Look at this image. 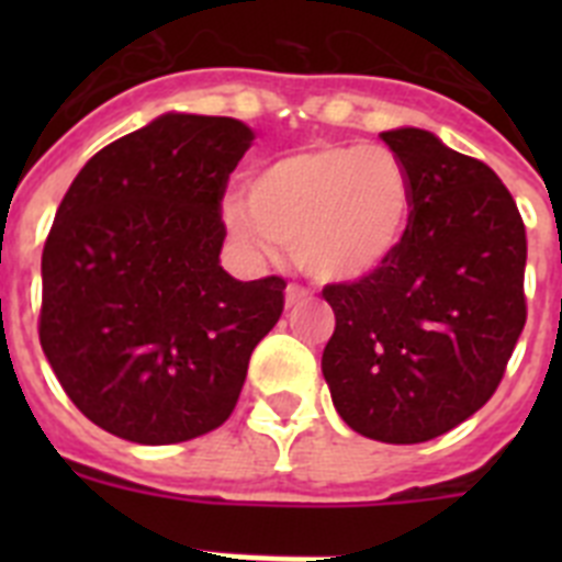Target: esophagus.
Instances as JSON below:
<instances>
[{"label":"esophagus","mask_w":562,"mask_h":562,"mask_svg":"<svg viewBox=\"0 0 562 562\" xmlns=\"http://www.w3.org/2000/svg\"><path fill=\"white\" fill-rule=\"evenodd\" d=\"M306 297H310V290H306V286H301V284H290L286 286V306H297V304H304Z\"/></svg>","instance_id":"obj_1"}]
</instances>
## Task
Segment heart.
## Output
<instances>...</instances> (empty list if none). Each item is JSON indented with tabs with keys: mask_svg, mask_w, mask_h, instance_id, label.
Wrapping results in <instances>:
<instances>
[{
	"mask_svg": "<svg viewBox=\"0 0 562 562\" xmlns=\"http://www.w3.org/2000/svg\"><path fill=\"white\" fill-rule=\"evenodd\" d=\"M411 211V177L394 151L326 143L252 173L245 202L225 205V225L250 256L281 245L315 281H360L400 250Z\"/></svg>",
	"mask_w": 562,
	"mask_h": 562,
	"instance_id": "heart-1",
	"label": "heart"
}]
</instances>
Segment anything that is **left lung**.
Instances as JSON below:
<instances>
[{
    "label": "left lung",
    "instance_id": "obj_1",
    "mask_svg": "<svg viewBox=\"0 0 562 562\" xmlns=\"http://www.w3.org/2000/svg\"><path fill=\"white\" fill-rule=\"evenodd\" d=\"M411 177L405 241L360 281L326 284L324 376L351 430L419 445L484 408L526 324V227L486 162L422 128L382 132Z\"/></svg>",
    "mask_w": 562,
    "mask_h": 562
}]
</instances>
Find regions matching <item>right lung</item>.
<instances>
[{"label": "right lung", "instance_id": "obj_1", "mask_svg": "<svg viewBox=\"0 0 562 562\" xmlns=\"http://www.w3.org/2000/svg\"><path fill=\"white\" fill-rule=\"evenodd\" d=\"M250 143L233 117L162 114L101 148L64 193L42 252L38 340L98 428L177 445L236 408L286 290L220 265L222 200Z\"/></svg>", "mask_w": 562, "mask_h": 562}]
</instances>
